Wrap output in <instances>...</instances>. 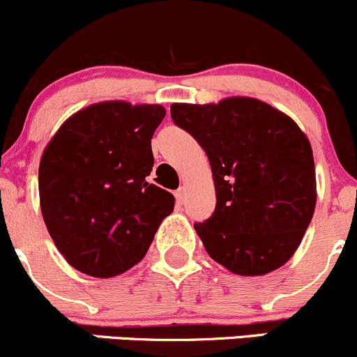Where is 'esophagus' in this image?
<instances>
[{
  "instance_id": "obj_1",
  "label": "esophagus",
  "mask_w": 357,
  "mask_h": 357,
  "mask_svg": "<svg viewBox=\"0 0 357 357\" xmlns=\"http://www.w3.org/2000/svg\"><path fill=\"white\" fill-rule=\"evenodd\" d=\"M185 187H180V189H177V192H175V199H177L178 204H182L183 201H185Z\"/></svg>"
}]
</instances>
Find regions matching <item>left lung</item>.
Returning <instances> with one entry per match:
<instances>
[{"label":"left lung","instance_id":"obj_1","mask_svg":"<svg viewBox=\"0 0 357 357\" xmlns=\"http://www.w3.org/2000/svg\"><path fill=\"white\" fill-rule=\"evenodd\" d=\"M172 119L208 155L216 208L194 228L211 259L238 275L284 266L317 202L308 137L274 107L248 97L174 103Z\"/></svg>","mask_w":357,"mask_h":357}]
</instances>
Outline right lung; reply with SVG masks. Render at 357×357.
<instances>
[{"instance_id":"right-lung-1","label":"right lung","mask_w":357,"mask_h":357,"mask_svg":"<svg viewBox=\"0 0 357 357\" xmlns=\"http://www.w3.org/2000/svg\"><path fill=\"white\" fill-rule=\"evenodd\" d=\"M162 105L93 103L68 119L42 155L40 209L57 250L93 278H114L146 255L175 199L155 183L151 137Z\"/></svg>"}]
</instances>
